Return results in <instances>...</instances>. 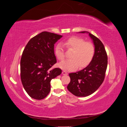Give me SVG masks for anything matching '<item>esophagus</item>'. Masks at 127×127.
Returning <instances> with one entry per match:
<instances>
[{
	"label": "esophagus",
	"mask_w": 127,
	"mask_h": 127,
	"mask_svg": "<svg viewBox=\"0 0 127 127\" xmlns=\"http://www.w3.org/2000/svg\"><path fill=\"white\" fill-rule=\"evenodd\" d=\"M62 74H63V75H68V74H67V72L66 71H63V72H62Z\"/></svg>",
	"instance_id": "1"
}]
</instances>
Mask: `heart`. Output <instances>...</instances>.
I'll use <instances>...</instances> for the list:
<instances>
[{"label": "heart", "mask_w": 127, "mask_h": 127, "mask_svg": "<svg viewBox=\"0 0 127 127\" xmlns=\"http://www.w3.org/2000/svg\"><path fill=\"white\" fill-rule=\"evenodd\" d=\"M64 45L68 50H72L71 59L64 60L59 64L61 69L67 71H72L78 67L80 68L88 66L95 56V49L93 44L78 36H71L64 40ZM55 54L57 58L62 61L64 59L65 53L63 45L57 44L55 48Z\"/></svg>", "instance_id": "heart-1"}]
</instances>
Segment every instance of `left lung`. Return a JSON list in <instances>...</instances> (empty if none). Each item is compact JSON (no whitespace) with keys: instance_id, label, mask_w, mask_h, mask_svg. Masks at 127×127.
Listing matches in <instances>:
<instances>
[{"instance_id":"left-lung-1","label":"left lung","mask_w":127,"mask_h":127,"mask_svg":"<svg viewBox=\"0 0 127 127\" xmlns=\"http://www.w3.org/2000/svg\"><path fill=\"white\" fill-rule=\"evenodd\" d=\"M89 35L93 41L95 49L93 60L83 70L69 74L70 82L67 89L76 96L84 97L93 94L101 85L105 78L107 65L105 48L97 37L90 33Z\"/></svg>"}]
</instances>
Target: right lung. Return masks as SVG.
<instances>
[{
    "instance_id": "right-lung-1",
    "label": "right lung",
    "mask_w": 127,
    "mask_h": 127,
    "mask_svg": "<svg viewBox=\"0 0 127 127\" xmlns=\"http://www.w3.org/2000/svg\"><path fill=\"white\" fill-rule=\"evenodd\" d=\"M62 36L42 32L32 37L25 47L21 59V78L31 97L44 98L50 91L51 79L62 72L59 68H52L57 63L54 44Z\"/></svg>"
}]
</instances>
